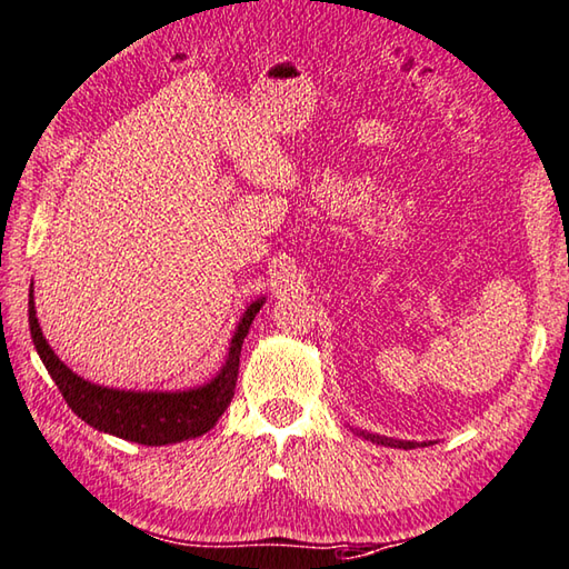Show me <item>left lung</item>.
<instances>
[{
    "label": "left lung",
    "instance_id": "obj_1",
    "mask_svg": "<svg viewBox=\"0 0 569 569\" xmlns=\"http://www.w3.org/2000/svg\"><path fill=\"white\" fill-rule=\"evenodd\" d=\"M357 436H361L363 441H371L377 446H386V448H403V451H409V448H416L418 443L413 441H396V438H389V436H379V433H369V431H357ZM426 446V443H421Z\"/></svg>",
    "mask_w": 569,
    "mask_h": 569
}]
</instances>
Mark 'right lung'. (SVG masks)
I'll return each mask as SVG.
<instances>
[{
    "instance_id": "1",
    "label": "right lung",
    "mask_w": 569,
    "mask_h": 569,
    "mask_svg": "<svg viewBox=\"0 0 569 569\" xmlns=\"http://www.w3.org/2000/svg\"><path fill=\"white\" fill-rule=\"evenodd\" d=\"M262 305L264 297L254 299L244 309V315L240 317L230 339L228 357H224L222 369L216 377L208 383L192 386V389L186 391L109 389V386L91 383L79 377V373H73L53 353L47 337L41 335L34 307V289H29V329L37 353L44 361L53 383L59 386L69 409L81 421L93 426L96 431L123 438V441H133L141 446H168L208 433L218 423L224 409H228L234 396V383H238L242 341L248 337L252 319L260 312Z\"/></svg>"
}]
</instances>
